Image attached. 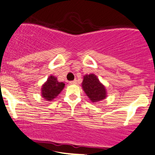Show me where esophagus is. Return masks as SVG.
Listing matches in <instances>:
<instances>
[{
  "label": "esophagus",
  "instance_id": "esophagus-1",
  "mask_svg": "<svg viewBox=\"0 0 155 155\" xmlns=\"http://www.w3.org/2000/svg\"><path fill=\"white\" fill-rule=\"evenodd\" d=\"M69 83H70L71 85H75L77 83V80H76V79H75V80H73V81H70V82H69Z\"/></svg>",
  "mask_w": 155,
  "mask_h": 155
}]
</instances>
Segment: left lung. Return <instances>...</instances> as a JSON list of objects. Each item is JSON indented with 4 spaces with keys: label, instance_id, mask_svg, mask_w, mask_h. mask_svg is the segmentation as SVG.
I'll return each instance as SVG.
<instances>
[{
    "label": "left lung",
    "instance_id": "1",
    "mask_svg": "<svg viewBox=\"0 0 155 155\" xmlns=\"http://www.w3.org/2000/svg\"><path fill=\"white\" fill-rule=\"evenodd\" d=\"M83 91L92 103H97L107 98L106 87L95 74L85 75L82 83Z\"/></svg>",
    "mask_w": 155,
    "mask_h": 155
}]
</instances>
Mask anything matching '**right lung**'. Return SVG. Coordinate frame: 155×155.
Masks as SVG:
<instances>
[{
    "label": "right lung",
    "instance_id": "obj_1",
    "mask_svg": "<svg viewBox=\"0 0 155 155\" xmlns=\"http://www.w3.org/2000/svg\"><path fill=\"white\" fill-rule=\"evenodd\" d=\"M65 87V83L58 82L57 78L50 76L41 86V97L48 101H51L62 92Z\"/></svg>",
    "mask_w": 155,
    "mask_h": 155
}]
</instances>
